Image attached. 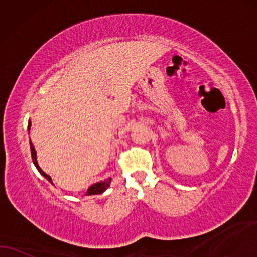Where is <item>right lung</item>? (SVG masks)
Listing matches in <instances>:
<instances>
[{"instance_id":"add662e5","label":"right lung","mask_w":257,"mask_h":257,"mask_svg":"<svg viewBox=\"0 0 257 257\" xmlns=\"http://www.w3.org/2000/svg\"><path fill=\"white\" fill-rule=\"evenodd\" d=\"M30 125H32V122H28V131H30ZM30 152H32V159H33V162L34 164H35V167L37 168V170H39L40 174L42 176L46 177V179L49 181L50 183H53V181H51V177L48 175V174H46L43 172L42 169L40 168L39 163H37V160H36V152H35V148H34L33 143L32 141H30ZM110 182H111V179H107L105 181H102V182H98V183H95L93 184V186L89 187V189L87 190V194L85 195H98V194H102L103 191L107 189V188L110 186Z\"/></svg>"}]
</instances>
